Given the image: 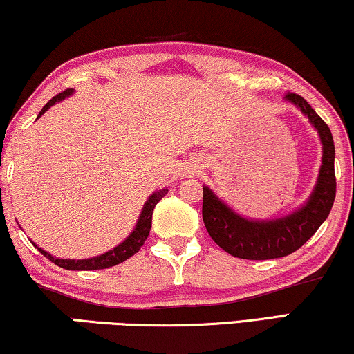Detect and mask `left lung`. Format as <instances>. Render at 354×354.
Here are the masks:
<instances>
[{
    "instance_id": "left-lung-1",
    "label": "left lung",
    "mask_w": 354,
    "mask_h": 354,
    "mask_svg": "<svg viewBox=\"0 0 354 354\" xmlns=\"http://www.w3.org/2000/svg\"><path fill=\"white\" fill-rule=\"evenodd\" d=\"M286 99L308 115L322 141V167L310 201L281 220L250 221L234 213L207 186L203 187L202 216L208 234L229 255L243 260H271L297 252L326 221L335 201V146L330 129L300 94L287 93Z\"/></svg>"
}]
</instances>
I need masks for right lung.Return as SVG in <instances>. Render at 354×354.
<instances>
[{
  "mask_svg": "<svg viewBox=\"0 0 354 354\" xmlns=\"http://www.w3.org/2000/svg\"><path fill=\"white\" fill-rule=\"evenodd\" d=\"M68 94H72V89H66V91L59 93L57 96L49 99L46 106L41 109V112H39L38 117H41L43 113L53 106V104L61 101V99L68 96ZM167 191L168 189H162L160 192H153L152 196L149 197V201L146 202V205H144V208H142L141 216H139V221H138L136 227H134V231L129 234L127 241H123L120 245L115 247L111 252L104 253V255L88 258V260H64V258H54L53 255H49L48 252L41 250V248H38V250L41 252L49 261H53L54 265H57L59 268H64V270H71V271L106 270V268H111V266L118 265V263H123L125 260H128L129 257H133L134 253H138L139 248L144 245V242H146L149 231H151V226H152L153 208H156L158 201H162V197L165 196Z\"/></svg>",
  "mask_w": 354,
  "mask_h": 354,
  "instance_id": "1",
  "label": "right lung"
}]
</instances>
